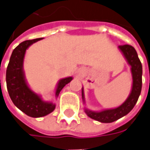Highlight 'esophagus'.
Listing matches in <instances>:
<instances>
[{"mask_svg":"<svg viewBox=\"0 0 150 150\" xmlns=\"http://www.w3.org/2000/svg\"><path fill=\"white\" fill-rule=\"evenodd\" d=\"M81 71H82V70H80V72H81Z\"/></svg>","mask_w":150,"mask_h":150,"instance_id":"esophagus-1","label":"esophagus"}]
</instances>
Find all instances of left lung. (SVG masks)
Wrapping results in <instances>:
<instances>
[{
  "mask_svg": "<svg viewBox=\"0 0 150 150\" xmlns=\"http://www.w3.org/2000/svg\"><path fill=\"white\" fill-rule=\"evenodd\" d=\"M119 50H120L127 63L130 66L132 75V88L129 95L122 105L113 109H106L100 111H93L85 108V114L88 116L101 122V123H112L122 117L128 115L133 110L138 99L140 96L142 89V64L138 57L135 49L129 45H120ZM82 100L85 105L84 88L82 87Z\"/></svg>",
  "mask_w": 150,
  "mask_h": 150,
  "instance_id": "obj_1",
  "label": "left lung"
}]
</instances>
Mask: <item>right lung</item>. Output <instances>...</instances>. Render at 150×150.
Returning <instances> with one entry per match:
<instances>
[{
    "instance_id": "add662e5",
    "label": "right lung",
    "mask_w": 150,
    "mask_h": 150,
    "mask_svg": "<svg viewBox=\"0 0 150 150\" xmlns=\"http://www.w3.org/2000/svg\"><path fill=\"white\" fill-rule=\"evenodd\" d=\"M42 39L25 40L16 46L10 58L6 70V86L13 104L25 115L33 118L45 116L55 109L54 103L44 101L40 96L29 87L23 70L24 58L26 50L31 45ZM72 80L73 77L70 76L59 80L54 93L55 98L58 97L65 85Z\"/></svg>"
}]
</instances>
